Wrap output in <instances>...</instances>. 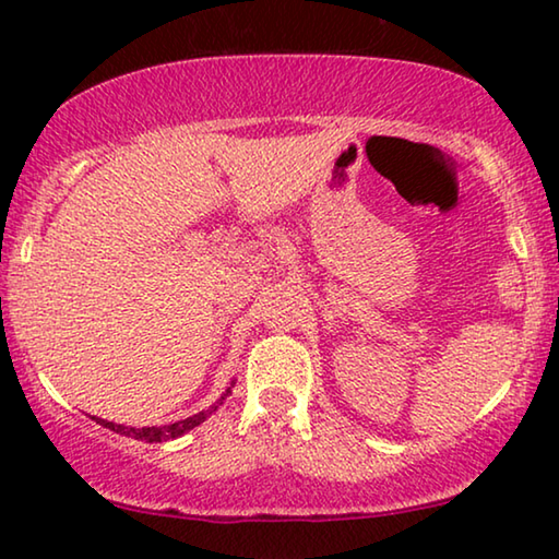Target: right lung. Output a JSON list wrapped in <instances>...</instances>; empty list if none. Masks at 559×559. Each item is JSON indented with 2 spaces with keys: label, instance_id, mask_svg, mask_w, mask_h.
Here are the masks:
<instances>
[{
  "label": "right lung",
  "instance_id": "1",
  "mask_svg": "<svg viewBox=\"0 0 559 559\" xmlns=\"http://www.w3.org/2000/svg\"><path fill=\"white\" fill-rule=\"evenodd\" d=\"M231 386H234V382H231L229 386H226V392L219 396V400H216V404H212V406H210V409H204V412L194 414V416H187V419H182V421L165 424V427H143V429H135V427H122V424L108 421V419H98V416H93V419H96V424H100V427H106V429L116 431V433H122V437H130V439L145 441V443L169 441V439L182 437V433H187V431H192L194 427H200V424H202L204 419H210V416H212L216 409H219V404H224L226 396L231 394Z\"/></svg>",
  "mask_w": 559,
  "mask_h": 559
}]
</instances>
